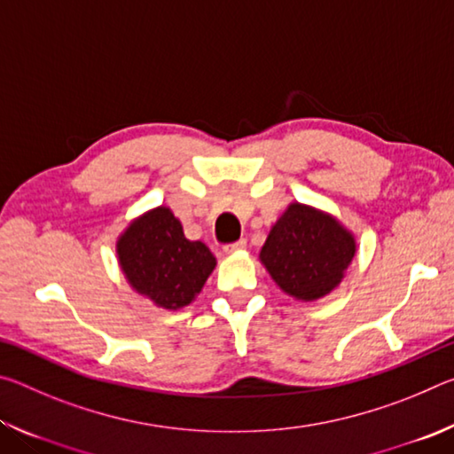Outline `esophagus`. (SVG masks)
Here are the masks:
<instances>
[{"label":"esophagus","mask_w":454,"mask_h":454,"mask_svg":"<svg viewBox=\"0 0 454 454\" xmlns=\"http://www.w3.org/2000/svg\"><path fill=\"white\" fill-rule=\"evenodd\" d=\"M244 248H246V240H238V242H232V244H226L224 252H226V254H236V252H240Z\"/></svg>","instance_id":"esophagus-1"}]
</instances>
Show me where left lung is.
I'll return each instance as SVG.
<instances>
[{
	"mask_svg": "<svg viewBox=\"0 0 454 454\" xmlns=\"http://www.w3.org/2000/svg\"><path fill=\"white\" fill-rule=\"evenodd\" d=\"M355 254L356 238L340 220L292 202L272 224L258 258L284 294L312 302L342 282Z\"/></svg>",
	"mask_w": 454,
	"mask_h": 454,
	"instance_id": "left-lung-1",
	"label": "left lung"
}]
</instances>
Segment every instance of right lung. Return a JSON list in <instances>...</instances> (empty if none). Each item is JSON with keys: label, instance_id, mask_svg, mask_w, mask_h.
Returning <instances> with one entry per match:
<instances>
[{"label": "right lung", "instance_id": "right-lung-1", "mask_svg": "<svg viewBox=\"0 0 454 454\" xmlns=\"http://www.w3.org/2000/svg\"><path fill=\"white\" fill-rule=\"evenodd\" d=\"M116 254L136 294L166 310L194 302L216 268L208 246L188 240L168 206H156L129 222L118 236Z\"/></svg>", "mask_w": 454, "mask_h": 454}]
</instances>
